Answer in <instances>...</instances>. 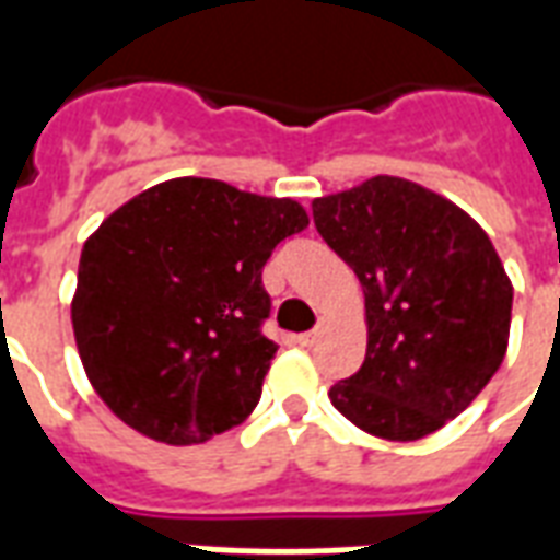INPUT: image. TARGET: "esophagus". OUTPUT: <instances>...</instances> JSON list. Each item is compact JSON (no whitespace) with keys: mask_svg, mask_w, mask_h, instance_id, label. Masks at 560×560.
I'll return each mask as SVG.
<instances>
[{"mask_svg":"<svg viewBox=\"0 0 560 560\" xmlns=\"http://www.w3.org/2000/svg\"><path fill=\"white\" fill-rule=\"evenodd\" d=\"M320 336H324V329L320 327L308 329V332H303V336H300V345H303V348H312V345H317V341H320Z\"/></svg>","mask_w":560,"mask_h":560,"instance_id":"34e87169","label":"esophagus"}]
</instances>
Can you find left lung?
Wrapping results in <instances>:
<instances>
[{
  "label": "left lung",
  "mask_w": 560,
  "mask_h": 560,
  "mask_svg": "<svg viewBox=\"0 0 560 560\" xmlns=\"http://www.w3.org/2000/svg\"><path fill=\"white\" fill-rule=\"evenodd\" d=\"M317 233L357 272L369 348L329 399L363 432L417 441L477 399L504 363L513 284L468 212L399 176L312 203Z\"/></svg>",
  "instance_id": "obj_1"
}]
</instances>
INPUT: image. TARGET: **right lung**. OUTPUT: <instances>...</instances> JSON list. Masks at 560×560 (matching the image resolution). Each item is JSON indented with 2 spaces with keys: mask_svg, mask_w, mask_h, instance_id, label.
I'll list each match as a JSON object with an SVG mask.
<instances>
[{
  "mask_svg": "<svg viewBox=\"0 0 560 560\" xmlns=\"http://www.w3.org/2000/svg\"><path fill=\"white\" fill-rule=\"evenodd\" d=\"M308 228L296 200L171 179L128 200L80 255L71 324L104 405L164 444H203L255 411L279 345L264 264Z\"/></svg>",
  "mask_w": 560,
  "mask_h": 560,
  "instance_id": "right-lung-1",
  "label": "right lung"
}]
</instances>
